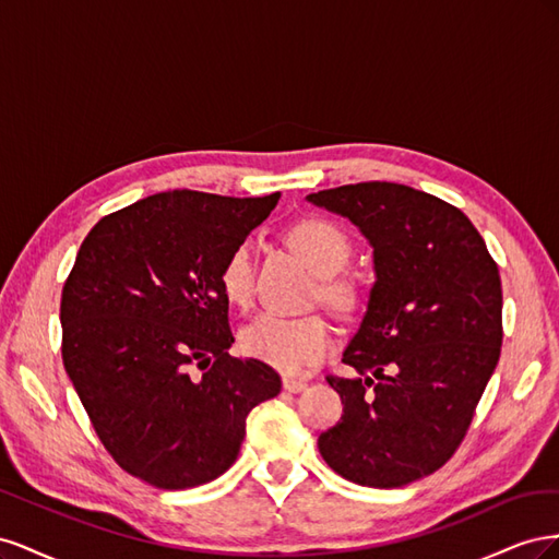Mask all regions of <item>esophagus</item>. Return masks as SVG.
I'll return each mask as SVG.
<instances>
[{"label":"esophagus","instance_id":"obj_1","mask_svg":"<svg viewBox=\"0 0 559 559\" xmlns=\"http://www.w3.org/2000/svg\"><path fill=\"white\" fill-rule=\"evenodd\" d=\"M282 384H284V389L286 392H292V394H298V392H302V389L308 386V382L306 380H298V378H289L286 376L284 380H282Z\"/></svg>","mask_w":559,"mask_h":559}]
</instances>
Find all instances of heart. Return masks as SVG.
I'll return each instance as SVG.
<instances>
[{
	"label": "heart",
	"instance_id": "obj_1",
	"mask_svg": "<svg viewBox=\"0 0 559 559\" xmlns=\"http://www.w3.org/2000/svg\"><path fill=\"white\" fill-rule=\"evenodd\" d=\"M289 242L298 257L306 261L312 273L321 277V298L335 308H352L357 292L343 273L349 257L352 242L347 233L329 218H302L289 230ZM224 298L230 306H247L253 292V247L240 242L235 247L218 273ZM331 347V331L317 317L292 319L275 312H263L240 331V349L251 359H259L284 373H300L317 364Z\"/></svg>",
	"mask_w": 559,
	"mask_h": 559
}]
</instances>
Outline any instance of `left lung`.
Segmentation results:
<instances>
[{
  "label": "left lung",
  "mask_w": 559,
  "mask_h": 559,
  "mask_svg": "<svg viewBox=\"0 0 559 559\" xmlns=\"http://www.w3.org/2000/svg\"><path fill=\"white\" fill-rule=\"evenodd\" d=\"M373 247L376 282L329 376L343 417L319 436L324 462L366 487H401L441 468L473 419L501 352V280L480 233L445 200L392 181L310 193Z\"/></svg>",
  "instance_id": "8db88e82"
}]
</instances>
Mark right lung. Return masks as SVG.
Here are the masks:
<instances>
[{
	"label": "right lung",
	"mask_w": 559,
	"mask_h": 559,
	"mask_svg": "<svg viewBox=\"0 0 559 559\" xmlns=\"http://www.w3.org/2000/svg\"><path fill=\"white\" fill-rule=\"evenodd\" d=\"M280 193H156L93 226L60 302L62 361L99 441L130 476L189 489L238 460L253 405L282 380L233 359L218 273ZM203 370L190 378V366Z\"/></svg>",
	"instance_id": "1"
}]
</instances>
